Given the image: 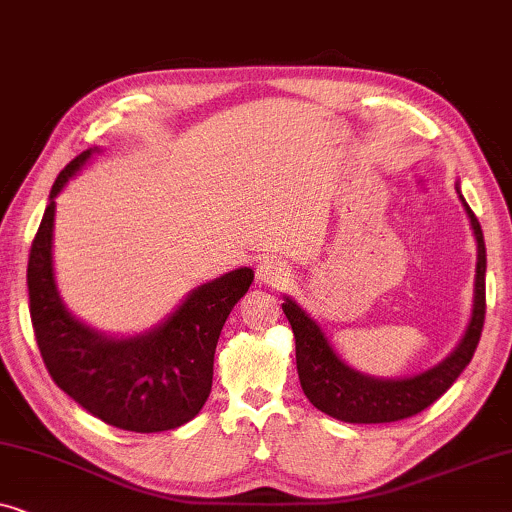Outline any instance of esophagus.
Returning <instances> with one entry per match:
<instances>
[{
	"label": "esophagus",
	"instance_id": "34e87169",
	"mask_svg": "<svg viewBox=\"0 0 512 512\" xmlns=\"http://www.w3.org/2000/svg\"><path fill=\"white\" fill-rule=\"evenodd\" d=\"M289 277H291V270L286 268V263L279 261V258L268 256L256 265V279L261 284L282 286L284 282H289Z\"/></svg>",
	"mask_w": 512,
	"mask_h": 512
}]
</instances>
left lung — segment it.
<instances>
[{
  "label": "left lung",
  "mask_w": 512,
  "mask_h": 512,
  "mask_svg": "<svg viewBox=\"0 0 512 512\" xmlns=\"http://www.w3.org/2000/svg\"><path fill=\"white\" fill-rule=\"evenodd\" d=\"M457 193L468 214V221H471L475 242H478L473 312L464 338L433 368L410 377H398V380H394V377L363 375L340 359V354L335 352L331 340L326 338L317 321L296 300L284 296L282 310L293 328V335H296V366L300 387H303L305 396L310 398V403L317 410L349 424L398 422V419L417 415V412L429 408L433 401H438L471 363L475 347L480 342L482 324H485L487 251L480 221L475 219L471 207L466 205L459 184Z\"/></svg>",
  "instance_id": "1"
}]
</instances>
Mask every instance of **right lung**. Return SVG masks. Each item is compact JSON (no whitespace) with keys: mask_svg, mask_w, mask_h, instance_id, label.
<instances>
[{"mask_svg":"<svg viewBox=\"0 0 512 512\" xmlns=\"http://www.w3.org/2000/svg\"><path fill=\"white\" fill-rule=\"evenodd\" d=\"M100 153L83 151L58 174L27 263L30 317L53 382L81 408L116 429L170 431L191 422L212 391L214 352L254 270L237 268L200 284L170 317L137 335H107L76 319L62 303L53 272L55 198Z\"/></svg>","mask_w":512,"mask_h":512,"instance_id":"add662e5","label":"right lung"}]
</instances>
